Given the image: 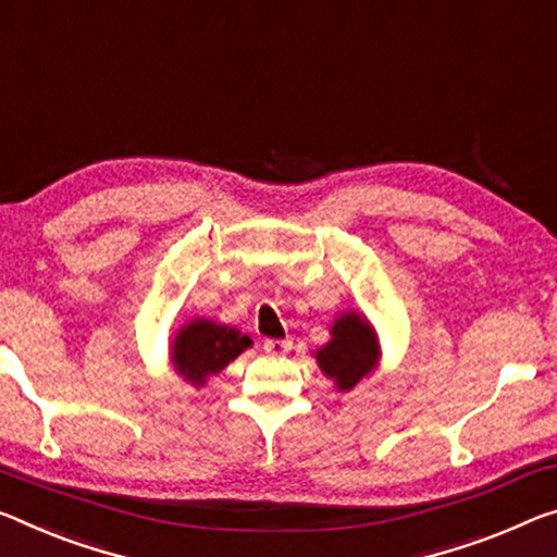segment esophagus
Here are the masks:
<instances>
[{"label":"esophagus","mask_w":557,"mask_h":557,"mask_svg":"<svg viewBox=\"0 0 557 557\" xmlns=\"http://www.w3.org/2000/svg\"><path fill=\"white\" fill-rule=\"evenodd\" d=\"M289 347H293V342H289V339H264V344H262V349L268 351V355H272V357L287 355Z\"/></svg>","instance_id":"34e87169"}]
</instances>
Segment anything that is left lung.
<instances>
[{"instance_id": "left-lung-1", "label": "left lung", "mask_w": 557, "mask_h": 557, "mask_svg": "<svg viewBox=\"0 0 557 557\" xmlns=\"http://www.w3.org/2000/svg\"><path fill=\"white\" fill-rule=\"evenodd\" d=\"M379 359L374 330L359 314H344L332 326V342L317 351L322 372L347 392L372 372Z\"/></svg>"}]
</instances>
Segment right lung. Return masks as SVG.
Wrapping results in <instances>:
<instances>
[{"mask_svg": "<svg viewBox=\"0 0 557 557\" xmlns=\"http://www.w3.org/2000/svg\"><path fill=\"white\" fill-rule=\"evenodd\" d=\"M250 337L231 326L196 320L183 326L173 342V364L178 374L190 384H202L206 376L223 372L235 357L250 347Z\"/></svg>", "mask_w": 557, "mask_h": 557, "instance_id": "obj_1", "label": "right lung"}]
</instances>
